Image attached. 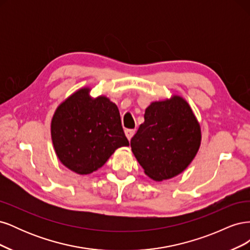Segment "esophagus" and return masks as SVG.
I'll return each instance as SVG.
<instances>
[{"instance_id":"esophagus-1","label":"esophagus","mask_w":250,"mask_h":250,"mask_svg":"<svg viewBox=\"0 0 250 250\" xmlns=\"http://www.w3.org/2000/svg\"><path fill=\"white\" fill-rule=\"evenodd\" d=\"M135 133V130L134 129H126L125 130V135H126V138L128 139V140H131V138L133 137V134Z\"/></svg>"}]
</instances>
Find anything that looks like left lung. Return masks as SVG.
<instances>
[{
    "label": "left lung",
    "instance_id": "8db88e82",
    "mask_svg": "<svg viewBox=\"0 0 250 250\" xmlns=\"http://www.w3.org/2000/svg\"><path fill=\"white\" fill-rule=\"evenodd\" d=\"M145 121L130 141L131 151L146 175L171 179L192 163L201 145V127L181 96L151 102Z\"/></svg>",
    "mask_w": 250,
    "mask_h": 250
}]
</instances>
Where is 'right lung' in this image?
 <instances>
[{
    "mask_svg": "<svg viewBox=\"0 0 250 250\" xmlns=\"http://www.w3.org/2000/svg\"><path fill=\"white\" fill-rule=\"evenodd\" d=\"M77 89L60 103L51 121V139L59 162L86 175L107 162L120 147L129 146L117 105L109 98Z\"/></svg>",
    "mask_w": 250,
    "mask_h": 250,
    "instance_id": "add662e5",
    "label": "right lung"
}]
</instances>
